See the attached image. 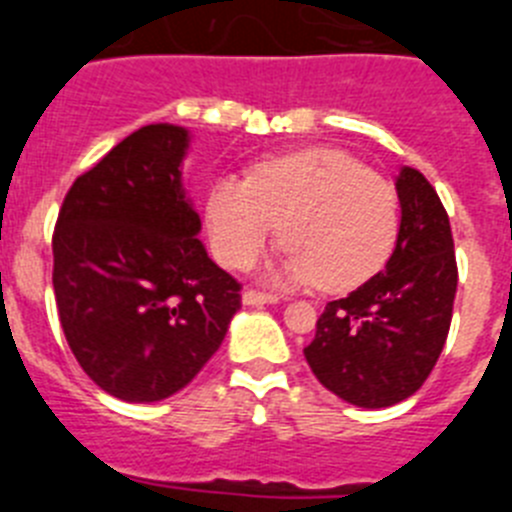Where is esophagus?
Masks as SVG:
<instances>
[{
  "mask_svg": "<svg viewBox=\"0 0 512 512\" xmlns=\"http://www.w3.org/2000/svg\"><path fill=\"white\" fill-rule=\"evenodd\" d=\"M277 295H266V292H256V289H246L243 292V305H277Z\"/></svg>",
  "mask_w": 512,
  "mask_h": 512,
  "instance_id": "1",
  "label": "esophagus"
}]
</instances>
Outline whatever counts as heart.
<instances>
[{
    "mask_svg": "<svg viewBox=\"0 0 512 512\" xmlns=\"http://www.w3.org/2000/svg\"><path fill=\"white\" fill-rule=\"evenodd\" d=\"M400 223L387 179L336 148L266 158L251 182L220 176L207 194L212 251L230 269H246L277 241L289 246L284 277L348 292L390 259Z\"/></svg>",
    "mask_w": 512,
    "mask_h": 512,
    "instance_id": "heart-1",
    "label": "heart"
}]
</instances>
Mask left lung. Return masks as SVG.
<instances>
[{
  "instance_id": "obj_1",
  "label": "left lung",
  "mask_w": 512,
  "mask_h": 512,
  "mask_svg": "<svg viewBox=\"0 0 512 512\" xmlns=\"http://www.w3.org/2000/svg\"><path fill=\"white\" fill-rule=\"evenodd\" d=\"M395 187L402 217L387 269L328 302L305 348L325 390L359 408H390L423 387L449 336L459 282L436 189L410 166Z\"/></svg>"
}]
</instances>
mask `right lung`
<instances>
[{
    "label": "right lung",
    "instance_id": "right-lung-1",
    "mask_svg": "<svg viewBox=\"0 0 512 512\" xmlns=\"http://www.w3.org/2000/svg\"><path fill=\"white\" fill-rule=\"evenodd\" d=\"M187 148L179 125L135 130L71 184L53 230L63 336L89 379L125 402L187 387L241 310V284L197 238Z\"/></svg>",
    "mask_w": 512,
    "mask_h": 512
}]
</instances>
